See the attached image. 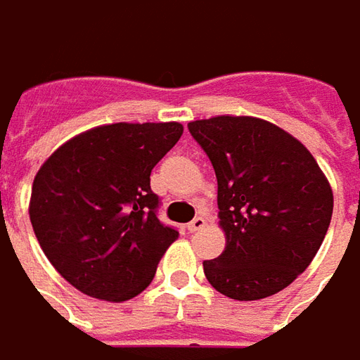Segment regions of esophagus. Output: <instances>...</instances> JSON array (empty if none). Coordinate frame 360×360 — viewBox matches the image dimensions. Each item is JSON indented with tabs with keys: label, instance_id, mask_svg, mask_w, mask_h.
<instances>
[{
	"label": "esophagus",
	"instance_id": "1",
	"mask_svg": "<svg viewBox=\"0 0 360 360\" xmlns=\"http://www.w3.org/2000/svg\"><path fill=\"white\" fill-rule=\"evenodd\" d=\"M205 223H207V221H205V217H195L191 221V223L187 225V231H189V233H195V231H201L205 227Z\"/></svg>",
	"mask_w": 360,
	"mask_h": 360
}]
</instances>
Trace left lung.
Wrapping results in <instances>:
<instances>
[{
    "mask_svg": "<svg viewBox=\"0 0 360 360\" xmlns=\"http://www.w3.org/2000/svg\"><path fill=\"white\" fill-rule=\"evenodd\" d=\"M217 175L225 251L203 261L207 281L235 301L289 287L315 259L333 215V189L291 133L249 115L189 123Z\"/></svg>",
    "mask_w": 360,
    "mask_h": 360,
    "instance_id": "8db88e82",
    "label": "left lung"
}]
</instances>
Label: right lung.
Masks as SVG:
<instances>
[{
	"mask_svg": "<svg viewBox=\"0 0 360 360\" xmlns=\"http://www.w3.org/2000/svg\"><path fill=\"white\" fill-rule=\"evenodd\" d=\"M181 135L177 121L99 125L39 167L30 199L33 233L77 291L121 303L151 285L179 233L157 219L149 175Z\"/></svg>",
	"mask_w": 360,
	"mask_h": 360,
	"instance_id": "right-lung-1",
	"label": "right lung"
}]
</instances>
